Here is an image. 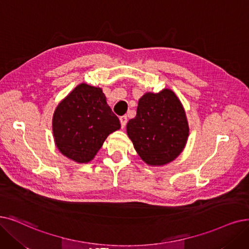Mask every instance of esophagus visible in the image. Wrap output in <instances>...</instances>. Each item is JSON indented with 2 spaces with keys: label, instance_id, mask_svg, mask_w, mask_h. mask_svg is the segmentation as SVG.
Instances as JSON below:
<instances>
[{
  "label": "esophagus",
  "instance_id": "obj_1",
  "mask_svg": "<svg viewBox=\"0 0 249 249\" xmlns=\"http://www.w3.org/2000/svg\"><path fill=\"white\" fill-rule=\"evenodd\" d=\"M120 122H121L122 128H124L126 126V123H127V116H121L120 117Z\"/></svg>",
  "mask_w": 249,
  "mask_h": 249
}]
</instances>
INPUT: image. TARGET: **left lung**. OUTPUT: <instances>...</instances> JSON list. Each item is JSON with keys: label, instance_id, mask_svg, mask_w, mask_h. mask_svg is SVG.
Listing matches in <instances>:
<instances>
[{"label": "left lung", "instance_id": "8db88e82", "mask_svg": "<svg viewBox=\"0 0 249 249\" xmlns=\"http://www.w3.org/2000/svg\"><path fill=\"white\" fill-rule=\"evenodd\" d=\"M127 133L146 164L163 166L184 148L189 127L184 109L170 89L145 93L138 102L136 116L127 123Z\"/></svg>", "mask_w": 249, "mask_h": 249}]
</instances>
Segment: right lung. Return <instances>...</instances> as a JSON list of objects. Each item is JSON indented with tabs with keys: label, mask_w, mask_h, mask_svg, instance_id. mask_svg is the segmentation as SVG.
I'll return each instance as SVG.
<instances>
[{
	"label": "right lung",
	"mask_w": 249,
	"mask_h": 249,
	"mask_svg": "<svg viewBox=\"0 0 249 249\" xmlns=\"http://www.w3.org/2000/svg\"><path fill=\"white\" fill-rule=\"evenodd\" d=\"M118 117L99 88L81 83L57 107L53 132L57 147L77 163H89L105 139L120 129Z\"/></svg>",
	"instance_id": "obj_1"
}]
</instances>
